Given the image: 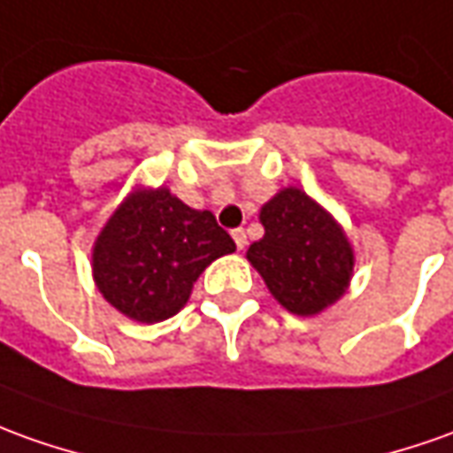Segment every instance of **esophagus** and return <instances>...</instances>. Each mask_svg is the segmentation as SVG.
<instances>
[{
    "instance_id": "obj_1",
    "label": "esophagus",
    "mask_w": 453,
    "mask_h": 453,
    "mask_svg": "<svg viewBox=\"0 0 453 453\" xmlns=\"http://www.w3.org/2000/svg\"><path fill=\"white\" fill-rule=\"evenodd\" d=\"M232 236H234V242H236V249H244V246H246V232H244V229H234Z\"/></svg>"
}]
</instances>
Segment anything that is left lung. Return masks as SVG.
<instances>
[{
    "mask_svg": "<svg viewBox=\"0 0 453 453\" xmlns=\"http://www.w3.org/2000/svg\"><path fill=\"white\" fill-rule=\"evenodd\" d=\"M264 239L246 257L283 308L316 316L348 288L352 249L340 226L311 196L288 187L261 209Z\"/></svg>",
    "mask_w": 453,
    "mask_h": 453,
    "instance_id": "obj_1",
    "label": "left lung"
}]
</instances>
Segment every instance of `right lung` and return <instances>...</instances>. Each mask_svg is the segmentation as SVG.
I'll return each mask as SVG.
<instances>
[{
	"label": "right lung",
	"instance_id": "add662e5",
	"mask_svg": "<svg viewBox=\"0 0 453 453\" xmlns=\"http://www.w3.org/2000/svg\"><path fill=\"white\" fill-rule=\"evenodd\" d=\"M236 244L211 211H196L170 189L127 196L93 249L98 291L120 313L160 323L187 303L192 283Z\"/></svg>",
	"mask_w": 453,
	"mask_h": 453
}]
</instances>
